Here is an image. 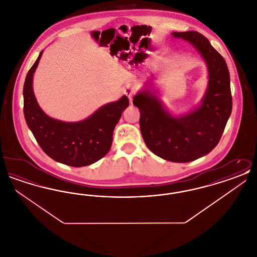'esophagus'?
<instances>
[{"label": "esophagus", "mask_w": 257, "mask_h": 257, "mask_svg": "<svg viewBox=\"0 0 257 257\" xmlns=\"http://www.w3.org/2000/svg\"><path fill=\"white\" fill-rule=\"evenodd\" d=\"M136 92H137V88L133 85H128V86H126V87L124 88V93L128 96V98L130 99V101L132 100V98L134 96Z\"/></svg>", "instance_id": "esophagus-1"}]
</instances>
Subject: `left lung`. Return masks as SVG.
I'll return each mask as SVG.
<instances>
[{
  "label": "left lung",
  "mask_w": 257,
  "mask_h": 257,
  "mask_svg": "<svg viewBox=\"0 0 257 257\" xmlns=\"http://www.w3.org/2000/svg\"><path fill=\"white\" fill-rule=\"evenodd\" d=\"M192 43L206 61L209 86L199 108L172 117L158 98L145 90L133 99L140 110V128L147 147L163 159L188 163L211 152L219 144L232 110L229 71L224 59L201 34L173 33Z\"/></svg>",
  "instance_id": "1"
}]
</instances>
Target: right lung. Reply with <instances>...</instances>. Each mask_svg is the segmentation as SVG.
<instances>
[{
  "label": "right lung",
  "mask_w": 257,
  "mask_h": 257,
  "mask_svg": "<svg viewBox=\"0 0 257 257\" xmlns=\"http://www.w3.org/2000/svg\"><path fill=\"white\" fill-rule=\"evenodd\" d=\"M25 79L23 87L26 122L42 150L59 163L71 167H85L103 158L110 150L112 133L123 110L129 105L125 95L109 103L80 122H62L49 117L40 109L33 91V76L42 56Z\"/></svg>",
  "instance_id": "obj_1"
}]
</instances>
